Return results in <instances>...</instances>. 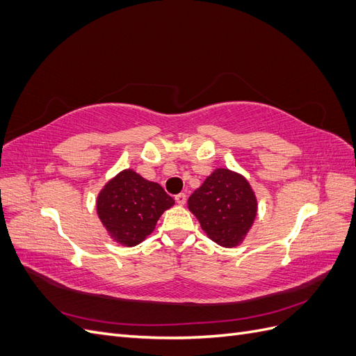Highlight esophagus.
<instances>
[{
  "instance_id": "1",
  "label": "esophagus",
  "mask_w": 356,
  "mask_h": 356,
  "mask_svg": "<svg viewBox=\"0 0 356 356\" xmlns=\"http://www.w3.org/2000/svg\"><path fill=\"white\" fill-rule=\"evenodd\" d=\"M175 202H177L178 204H184V203L187 202V196L184 195V193H179V195L175 196Z\"/></svg>"
}]
</instances>
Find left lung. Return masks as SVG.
<instances>
[{
	"mask_svg": "<svg viewBox=\"0 0 356 356\" xmlns=\"http://www.w3.org/2000/svg\"><path fill=\"white\" fill-rule=\"evenodd\" d=\"M188 209L208 238L224 248L238 246L257 217V197L238 172L218 168L188 197Z\"/></svg>",
	"mask_w": 356,
	"mask_h": 356,
	"instance_id": "left-lung-1",
	"label": "left lung"
}]
</instances>
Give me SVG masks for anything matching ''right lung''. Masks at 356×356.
<instances>
[{
	"instance_id": "1",
	"label": "right lung",
	"mask_w": 356,
	"mask_h": 356,
	"mask_svg": "<svg viewBox=\"0 0 356 356\" xmlns=\"http://www.w3.org/2000/svg\"><path fill=\"white\" fill-rule=\"evenodd\" d=\"M174 203L157 182L124 169L99 191L96 212L111 239L135 246L153 233L160 215Z\"/></svg>"
}]
</instances>
